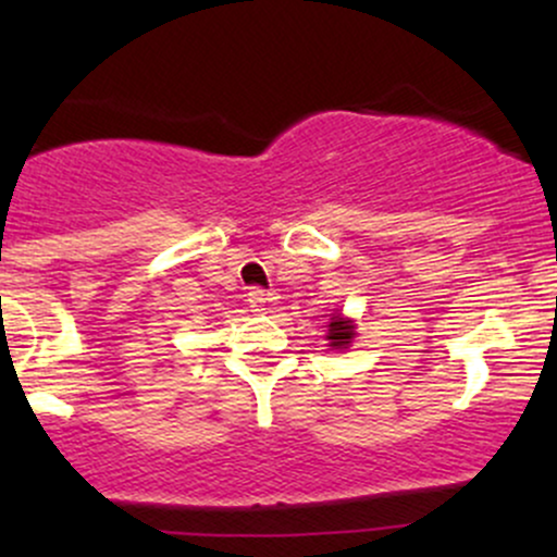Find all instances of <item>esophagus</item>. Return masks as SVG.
Returning <instances> with one entry per match:
<instances>
[{
    "label": "esophagus",
    "mask_w": 557,
    "mask_h": 557,
    "mask_svg": "<svg viewBox=\"0 0 557 557\" xmlns=\"http://www.w3.org/2000/svg\"><path fill=\"white\" fill-rule=\"evenodd\" d=\"M274 293L264 290V287H251L248 290V306H251V311H257V314H261V311H267V306L272 304Z\"/></svg>",
    "instance_id": "esophagus-1"
}]
</instances>
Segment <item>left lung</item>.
<instances>
[{
    "label": "left lung",
    "instance_id": "obj_1",
    "mask_svg": "<svg viewBox=\"0 0 557 557\" xmlns=\"http://www.w3.org/2000/svg\"><path fill=\"white\" fill-rule=\"evenodd\" d=\"M327 341H330V345L332 348H345V345H348L350 341H354V324L348 322V319H343V317H332V322L327 324Z\"/></svg>",
    "mask_w": 557,
    "mask_h": 557
}]
</instances>
